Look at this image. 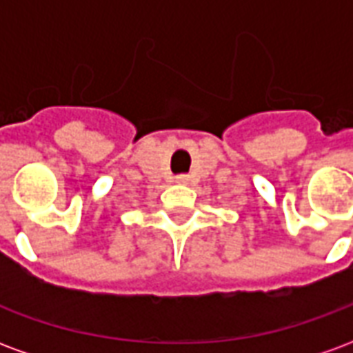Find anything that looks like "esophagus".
Here are the masks:
<instances>
[{
    "label": "esophagus",
    "mask_w": 353,
    "mask_h": 353,
    "mask_svg": "<svg viewBox=\"0 0 353 353\" xmlns=\"http://www.w3.org/2000/svg\"><path fill=\"white\" fill-rule=\"evenodd\" d=\"M176 181L177 183H187V181H189V176H187V174H179V176H176Z\"/></svg>",
    "instance_id": "obj_1"
}]
</instances>
